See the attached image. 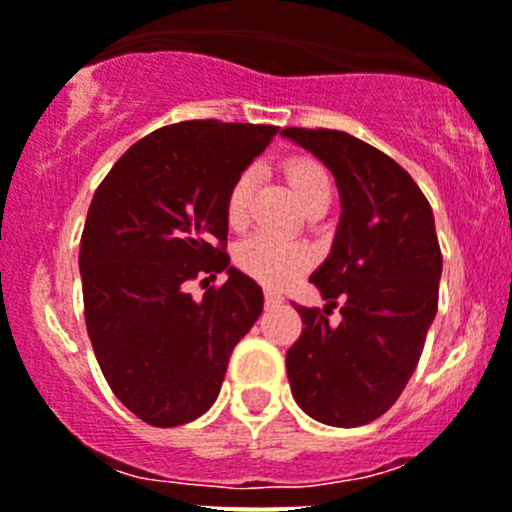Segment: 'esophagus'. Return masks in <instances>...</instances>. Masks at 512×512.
<instances>
[{"label": "esophagus", "mask_w": 512, "mask_h": 512, "mask_svg": "<svg viewBox=\"0 0 512 512\" xmlns=\"http://www.w3.org/2000/svg\"><path fill=\"white\" fill-rule=\"evenodd\" d=\"M265 302H267V305H280L282 295H280V292H275V290H267L265 292Z\"/></svg>", "instance_id": "esophagus-1"}]
</instances>
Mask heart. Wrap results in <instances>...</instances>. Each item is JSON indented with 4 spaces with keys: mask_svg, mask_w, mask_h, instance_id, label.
Here are the masks:
<instances>
[{
    "mask_svg": "<svg viewBox=\"0 0 512 512\" xmlns=\"http://www.w3.org/2000/svg\"><path fill=\"white\" fill-rule=\"evenodd\" d=\"M285 177L290 182L292 192H295L297 202L305 210L312 205H322V202L330 205L332 180L317 160H312V157H290L285 162ZM252 192H255V175H252V170L240 172L230 185V190H227L225 217L235 230H242L250 222ZM235 260L242 272L255 277L262 285L285 287L292 280H297L302 272L310 270L315 255L302 242H292L285 240V237L270 235V232H260V235H252L250 240H245L237 247Z\"/></svg>",
    "mask_w": 512,
    "mask_h": 512,
    "instance_id": "1",
    "label": "heart"
}]
</instances>
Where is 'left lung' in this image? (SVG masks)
<instances>
[{
  "mask_svg": "<svg viewBox=\"0 0 512 512\" xmlns=\"http://www.w3.org/2000/svg\"><path fill=\"white\" fill-rule=\"evenodd\" d=\"M282 137L335 175L342 205L330 255L310 277L327 305L295 307L292 398L320 423L357 428L393 408L423 355L443 272L435 217L413 177L367 142L302 127ZM332 306L341 307L337 326L326 317Z\"/></svg>",
  "mask_w": 512,
  "mask_h": 512,
  "instance_id": "obj_1",
  "label": "left lung"
}]
</instances>
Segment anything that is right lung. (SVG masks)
<instances>
[{
	"mask_svg": "<svg viewBox=\"0 0 512 512\" xmlns=\"http://www.w3.org/2000/svg\"><path fill=\"white\" fill-rule=\"evenodd\" d=\"M275 135L272 124H170L124 152L94 192L79 242L84 322L104 380L147 425L205 415L260 317L262 287L225 252V200ZM222 269L228 282L202 301L184 292Z\"/></svg>",
	"mask_w": 512,
	"mask_h": 512,
	"instance_id": "1",
	"label": "right lung"
}]
</instances>
